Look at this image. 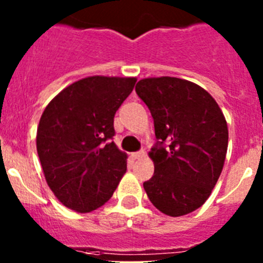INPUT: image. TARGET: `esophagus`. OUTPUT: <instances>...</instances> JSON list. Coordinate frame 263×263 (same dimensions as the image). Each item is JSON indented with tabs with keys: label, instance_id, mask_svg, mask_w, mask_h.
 Segmentation results:
<instances>
[{
	"label": "esophagus",
	"instance_id": "obj_1",
	"mask_svg": "<svg viewBox=\"0 0 263 263\" xmlns=\"http://www.w3.org/2000/svg\"><path fill=\"white\" fill-rule=\"evenodd\" d=\"M142 157H145V152H143V150L137 153H132V158H133V159H139V158H142Z\"/></svg>",
	"mask_w": 263,
	"mask_h": 263
}]
</instances>
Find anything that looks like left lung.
<instances>
[{
    "label": "left lung",
    "instance_id": "left-lung-1",
    "mask_svg": "<svg viewBox=\"0 0 263 263\" xmlns=\"http://www.w3.org/2000/svg\"><path fill=\"white\" fill-rule=\"evenodd\" d=\"M136 92L150 109L158 142L148 157L154 175L143 183L153 205L179 217L200 208L217 183L228 150V125L205 89L178 78L139 80Z\"/></svg>",
    "mask_w": 263,
    "mask_h": 263
}]
</instances>
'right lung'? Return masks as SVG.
I'll list each match as a JSON object with an SVG mask.
<instances>
[{
	"label": "right lung",
	"mask_w": 263,
	"mask_h": 263,
	"mask_svg": "<svg viewBox=\"0 0 263 263\" xmlns=\"http://www.w3.org/2000/svg\"><path fill=\"white\" fill-rule=\"evenodd\" d=\"M136 81L89 76L64 88L46 106L36 152L48 187L69 210L88 213L104 205L126 173L127 155L110 139L116 111Z\"/></svg>",
	"instance_id": "add662e5"
}]
</instances>
